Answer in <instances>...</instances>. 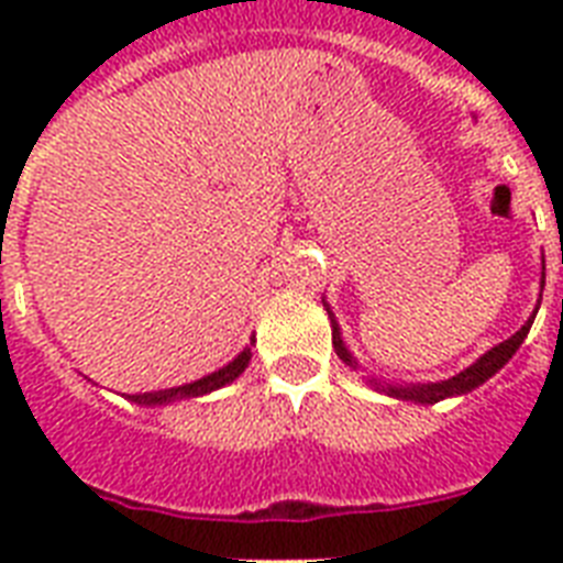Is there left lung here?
<instances>
[{"label": "left lung", "instance_id": "1", "mask_svg": "<svg viewBox=\"0 0 563 563\" xmlns=\"http://www.w3.org/2000/svg\"><path fill=\"white\" fill-rule=\"evenodd\" d=\"M538 307H541V303H538ZM327 312H330V307H327ZM534 312H538V309H534ZM330 321H333V347H335V353H339V360L347 362L351 368H356V360H353V353L344 347L342 333H339V324H335L333 312H330ZM532 321H534V316L529 318V321H526V324L520 327L515 335H511V339L499 342L497 347H490L485 356H479V360L473 362L471 368H464L462 374L450 376V379H441V383H427V385H420V383L418 385L415 383H409V385L394 383L391 385V383H376L374 376H371L368 383L374 385V388H379L383 394H388V397H397V400H411V402H438V400H444V397H455V394H467V391H473V388H479L485 379H490V376L497 374V371L503 368V365H506L511 356H515L517 347H520L526 335H529V327H532Z\"/></svg>", "mask_w": 563, "mask_h": 563}]
</instances>
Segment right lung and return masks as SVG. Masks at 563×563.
<instances>
[{
  "label": "right lung",
  "instance_id": "right-lung-1",
  "mask_svg": "<svg viewBox=\"0 0 563 563\" xmlns=\"http://www.w3.org/2000/svg\"><path fill=\"white\" fill-rule=\"evenodd\" d=\"M247 362H251V347L239 353L236 360L228 362L224 368L212 371V374L201 376V379H195V383L178 385V388H166V391H145V394H128V400L143 402V406H161V402H175V400H187V397H201V394H210L221 385L233 383L242 371L247 368Z\"/></svg>",
  "mask_w": 563,
  "mask_h": 563
}]
</instances>
